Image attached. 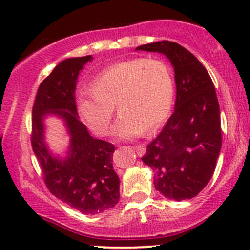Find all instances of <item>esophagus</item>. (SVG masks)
<instances>
[{
  "instance_id": "obj_1",
  "label": "esophagus",
  "mask_w": 250,
  "mask_h": 250,
  "mask_svg": "<svg viewBox=\"0 0 250 250\" xmlns=\"http://www.w3.org/2000/svg\"><path fill=\"white\" fill-rule=\"evenodd\" d=\"M133 148H134L135 152H137L139 156H143L144 153H145V147H144L143 145H135L133 146Z\"/></svg>"
}]
</instances>
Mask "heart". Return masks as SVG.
Returning <instances> with one entry per match:
<instances>
[{
    "mask_svg": "<svg viewBox=\"0 0 250 250\" xmlns=\"http://www.w3.org/2000/svg\"><path fill=\"white\" fill-rule=\"evenodd\" d=\"M174 81L167 64L157 59H135L113 64L80 90L76 106L81 120L94 134L110 133L115 105L121 112L115 134L130 139L152 132L169 116Z\"/></svg>",
    "mask_w": 250,
    "mask_h": 250,
    "instance_id": "obj_1",
    "label": "heart"
}]
</instances>
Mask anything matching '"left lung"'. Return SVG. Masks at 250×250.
I'll use <instances>...</instances> for the list:
<instances>
[{"instance_id": "left-lung-1", "label": "left lung", "mask_w": 250, "mask_h": 250, "mask_svg": "<svg viewBox=\"0 0 250 250\" xmlns=\"http://www.w3.org/2000/svg\"><path fill=\"white\" fill-rule=\"evenodd\" d=\"M135 50L166 55L174 69L175 109L141 157L153 172L156 190L175 201L190 200L206 188L221 148L220 109L213 81L191 52L170 41Z\"/></svg>"}]
</instances>
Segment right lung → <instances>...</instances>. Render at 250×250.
Returning <instances> with one entry per match:
<instances>
[{"mask_svg": "<svg viewBox=\"0 0 250 250\" xmlns=\"http://www.w3.org/2000/svg\"><path fill=\"white\" fill-rule=\"evenodd\" d=\"M92 55L60 62L37 90L32 107L31 144L48 190L83 214H98L120 200V178L112 166L115 146L93 138L78 118L75 100L77 78ZM64 121L70 137L65 156L53 155L45 143L44 118Z\"/></svg>", "mask_w": 250, "mask_h": 250, "instance_id": "obj_1", "label": "right lung"}]
</instances>
